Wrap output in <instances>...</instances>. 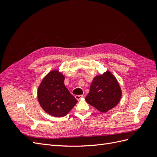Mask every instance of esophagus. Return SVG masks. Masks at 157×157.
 Wrapping results in <instances>:
<instances>
[{"instance_id":"obj_1","label":"esophagus","mask_w":157,"mask_h":157,"mask_svg":"<svg viewBox=\"0 0 157 157\" xmlns=\"http://www.w3.org/2000/svg\"><path fill=\"white\" fill-rule=\"evenodd\" d=\"M83 97H84L83 95H76V96H75V98L77 99V100H80V99Z\"/></svg>"}]
</instances>
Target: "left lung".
<instances>
[{
	"instance_id": "left-lung-1",
	"label": "left lung",
	"mask_w": 157,
	"mask_h": 157,
	"mask_svg": "<svg viewBox=\"0 0 157 157\" xmlns=\"http://www.w3.org/2000/svg\"><path fill=\"white\" fill-rule=\"evenodd\" d=\"M121 96V88L117 78L111 72L106 71L94 78L85 99L98 111L105 113L117 105Z\"/></svg>"
}]
</instances>
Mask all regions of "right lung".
Listing matches in <instances>:
<instances>
[{
  "instance_id": "1",
  "label": "right lung",
  "mask_w": 157,
  "mask_h": 157,
  "mask_svg": "<svg viewBox=\"0 0 157 157\" xmlns=\"http://www.w3.org/2000/svg\"><path fill=\"white\" fill-rule=\"evenodd\" d=\"M65 77L57 70H53L42 79L38 88L37 97L40 105L49 115L63 117L77 103L64 84Z\"/></svg>"
}]
</instances>
